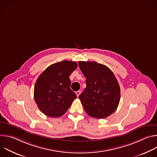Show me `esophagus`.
Instances as JSON below:
<instances>
[{"mask_svg":"<svg viewBox=\"0 0 157 157\" xmlns=\"http://www.w3.org/2000/svg\"><path fill=\"white\" fill-rule=\"evenodd\" d=\"M80 93H81V91H76V94L77 97H78V96H79Z\"/></svg>","mask_w":157,"mask_h":157,"instance_id":"obj_1","label":"esophagus"}]
</instances>
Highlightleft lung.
<instances>
[{
    "instance_id": "obj_1",
    "label": "left lung",
    "mask_w": 157,
    "mask_h": 157,
    "mask_svg": "<svg viewBox=\"0 0 157 157\" xmlns=\"http://www.w3.org/2000/svg\"><path fill=\"white\" fill-rule=\"evenodd\" d=\"M86 78V87L79 96L86 113L92 117L104 119L117 109L121 99L119 82L107 66L94 61H79Z\"/></svg>"
}]
</instances>
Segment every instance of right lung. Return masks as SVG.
Listing matches in <instances>:
<instances>
[{
    "instance_id": "right-lung-1",
    "label": "right lung",
    "mask_w": 157,
    "mask_h": 157,
    "mask_svg": "<svg viewBox=\"0 0 157 157\" xmlns=\"http://www.w3.org/2000/svg\"><path fill=\"white\" fill-rule=\"evenodd\" d=\"M77 67L75 61L64 60L49 66L39 76L34 87V99L44 115L62 116L76 98L70 88V76Z\"/></svg>"
}]
</instances>
